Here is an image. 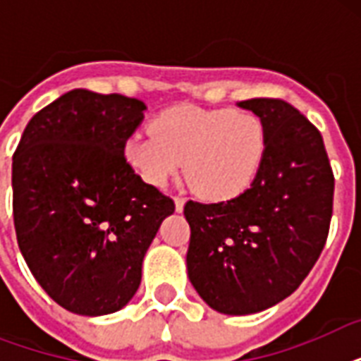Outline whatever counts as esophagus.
<instances>
[{
  "mask_svg": "<svg viewBox=\"0 0 361 361\" xmlns=\"http://www.w3.org/2000/svg\"><path fill=\"white\" fill-rule=\"evenodd\" d=\"M174 206H176V212H178V214H181V212H183V206H185V200H183V198H180V197H176L174 198Z\"/></svg>",
  "mask_w": 361,
  "mask_h": 361,
  "instance_id": "obj_1",
  "label": "esophagus"
}]
</instances>
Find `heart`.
<instances>
[{
    "label": "heart",
    "instance_id": "1",
    "mask_svg": "<svg viewBox=\"0 0 361 361\" xmlns=\"http://www.w3.org/2000/svg\"><path fill=\"white\" fill-rule=\"evenodd\" d=\"M149 129L125 140L127 164L155 187L183 166L192 191L208 202L243 195L260 174L268 149L262 120L232 109L178 104L155 116Z\"/></svg>",
    "mask_w": 361,
    "mask_h": 361
}]
</instances>
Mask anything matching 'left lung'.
Segmentation results:
<instances>
[{
    "label": "left lung",
    "mask_w": 361,
    "mask_h": 361,
    "mask_svg": "<svg viewBox=\"0 0 361 361\" xmlns=\"http://www.w3.org/2000/svg\"><path fill=\"white\" fill-rule=\"evenodd\" d=\"M238 106L262 120L268 149L243 195L189 202L187 274L198 296L223 314H252L288 298L324 249L334 174L319 129L281 99Z\"/></svg>",
    "instance_id": "1"
}]
</instances>
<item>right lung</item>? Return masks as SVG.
<instances>
[{
    "label": "right lung",
    "instance_id": "1",
    "mask_svg": "<svg viewBox=\"0 0 361 361\" xmlns=\"http://www.w3.org/2000/svg\"><path fill=\"white\" fill-rule=\"evenodd\" d=\"M146 104L73 90L25 125L13 157V214L27 268L71 313L101 317L135 296L172 198L123 157Z\"/></svg>",
    "mask_w": 361,
    "mask_h": 361
}]
</instances>
